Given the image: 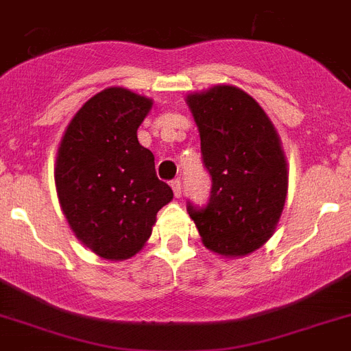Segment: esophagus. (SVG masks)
<instances>
[{"instance_id":"1","label":"esophagus","mask_w":351,"mask_h":351,"mask_svg":"<svg viewBox=\"0 0 351 351\" xmlns=\"http://www.w3.org/2000/svg\"><path fill=\"white\" fill-rule=\"evenodd\" d=\"M170 186H172L173 190V195L181 197V179H172V181H170Z\"/></svg>"}]
</instances>
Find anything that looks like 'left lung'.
Returning <instances> with one entry per match:
<instances>
[{
	"instance_id": "obj_1",
	"label": "left lung",
	"mask_w": 351,
	"mask_h": 351,
	"mask_svg": "<svg viewBox=\"0 0 351 351\" xmlns=\"http://www.w3.org/2000/svg\"><path fill=\"white\" fill-rule=\"evenodd\" d=\"M211 178L204 206L186 202L202 242L213 253L244 256L265 244L287 197V161L274 125L247 93L215 86L188 97Z\"/></svg>"
}]
</instances>
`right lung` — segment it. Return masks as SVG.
<instances>
[{
    "label": "right lung",
    "mask_w": 351,
    "mask_h": 351,
    "mask_svg": "<svg viewBox=\"0 0 351 351\" xmlns=\"http://www.w3.org/2000/svg\"><path fill=\"white\" fill-rule=\"evenodd\" d=\"M150 107L152 100L129 89H104L84 104L60 141V206L75 234L102 258L134 256L173 197L156 176L154 154L138 141Z\"/></svg>",
    "instance_id": "right-lung-1"
}]
</instances>
